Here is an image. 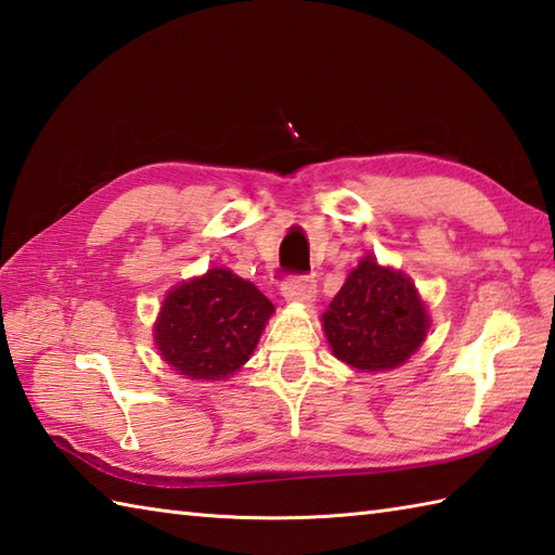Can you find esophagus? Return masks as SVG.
Returning <instances> with one entry per match:
<instances>
[{
	"mask_svg": "<svg viewBox=\"0 0 555 555\" xmlns=\"http://www.w3.org/2000/svg\"><path fill=\"white\" fill-rule=\"evenodd\" d=\"M282 297L295 301V305H311L317 297V285L311 278H292L282 285Z\"/></svg>",
	"mask_w": 555,
	"mask_h": 555,
	"instance_id": "1",
	"label": "esophagus"
}]
</instances>
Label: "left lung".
I'll use <instances>...</instances> for the list:
<instances>
[{"label":"left lung","mask_w":555,"mask_h":555,"mask_svg":"<svg viewBox=\"0 0 555 555\" xmlns=\"http://www.w3.org/2000/svg\"><path fill=\"white\" fill-rule=\"evenodd\" d=\"M333 354L352 370H396L421 348L430 317L413 280L370 254L321 317Z\"/></svg>","instance_id":"1"}]
</instances>
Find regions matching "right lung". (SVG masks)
Instances as JSON below:
<instances>
[{"mask_svg":"<svg viewBox=\"0 0 555 555\" xmlns=\"http://www.w3.org/2000/svg\"><path fill=\"white\" fill-rule=\"evenodd\" d=\"M273 311L254 282L212 268L166 295L154 340L164 362L188 379H227L254 354Z\"/></svg>","mask_w":555,"mask_h":555,"instance_id":"add662e5","label":"right lung"}]
</instances>
